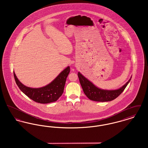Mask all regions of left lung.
<instances>
[{"label":"left lung","instance_id":"obj_1","mask_svg":"<svg viewBox=\"0 0 148 148\" xmlns=\"http://www.w3.org/2000/svg\"><path fill=\"white\" fill-rule=\"evenodd\" d=\"M77 75L80 83L83 88V92L86 96L95 101H109L116 98L121 93L124 91L127 85L130 82L132 77L125 84L116 90H104L101 89L93 84L90 81L84 77L80 72H78Z\"/></svg>","mask_w":148,"mask_h":148}]
</instances>
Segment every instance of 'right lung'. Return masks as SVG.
<instances>
[{
    "mask_svg": "<svg viewBox=\"0 0 148 148\" xmlns=\"http://www.w3.org/2000/svg\"><path fill=\"white\" fill-rule=\"evenodd\" d=\"M13 73L16 84L21 92L36 103L47 104L56 101L62 96L70 67L66 68L49 84L39 88H32L23 84Z\"/></svg>",
    "mask_w": 148,
    "mask_h": 148,
    "instance_id": "obj_1",
    "label": "right lung"
}]
</instances>
